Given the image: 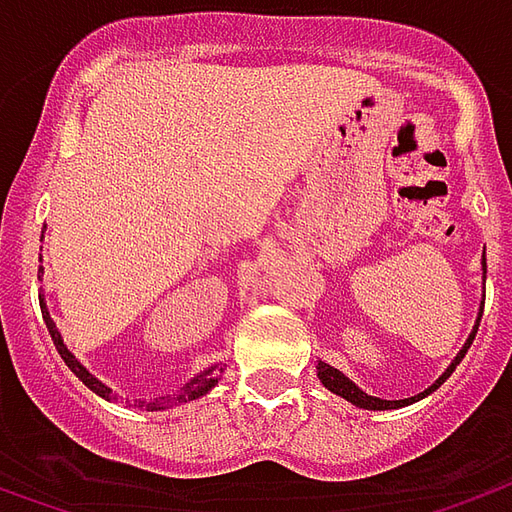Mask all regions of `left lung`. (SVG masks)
<instances>
[{
  "mask_svg": "<svg viewBox=\"0 0 512 512\" xmlns=\"http://www.w3.org/2000/svg\"><path fill=\"white\" fill-rule=\"evenodd\" d=\"M485 271H488V268H485ZM482 307H485V302H482ZM480 318H482V313H480ZM477 327H480V321H477ZM477 327H474V332L468 335L466 346H463V349L457 352V357H455V360H452V366L446 368V371H443L438 380L432 382L427 391L418 393V396H410V399H396V402H388V399H377V396H368V393H363V391H360V388H357L355 382L346 380V377H343L338 368L327 366V363H318V380L324 382V388H327V391L338 393V396H343L346 402H352V405H357V407H366V410H393V407L413 405V402H418V399H424L427 393H432V391H435V388H441L443 382H446V377H449V374L455 371L457 363H460V360L466 357L468 346H471V341H474V335H477Z\"/></svg>",
  "mask_w": 512,
  "mask_h": 512,
  "instance_id": "8db88e82",
  "label": "left lung"
}]
</instances>
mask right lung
Listing matches in <instances>:
<instances>
[{
	"label": "right lung",
	"mask_w": 512,
	"mask_h": 512,
	"mask_svg": "<svg viewBox=\"0 0 512 512\" xmlns=\"http://www.w3.org/2000/svg\"><path fill=\"white\" fill-rule=\"evenodd\" d=\"M38 274H41V268H38ZM41 313H44L46 330H49V335H52V341H55L57 352H60V357H63V363H66V366H69L71 371H74V374H77V377H80V380L96 393V396H102V399H113V391H110L107 385H102V382L96 380L94 374H88V371H85V368L77 363V357L71 355L69 349H66V343H63V338H60V332H57L55 321H52V316H49L46 305H41ZM221 371H224V368H219V366L205 368L202 374H196L194 380L185 382V385H182L177 393H166V396H157L155 402H149L146 407H149V410H166V407H171V405H180V402H191V399H199V396H205V393L210 391V388H213L216 382H219ZM141 407H144V405H141Z\"/></svg>",
	"instance_id": "add662e5"
}]
</instances>
